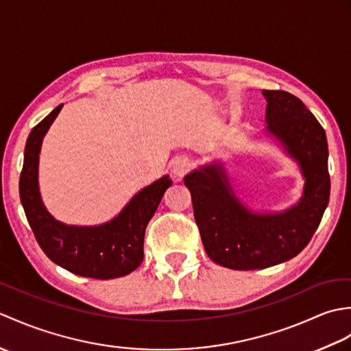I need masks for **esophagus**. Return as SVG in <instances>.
<instances>
[{"label": "esophagus", "mask_w": 351, "mask_h": 351, "mask_svg": "<svg viewBox=\"0 0 351 351\" xmlns=\"http://www.w3.org/2000/svg\"><path fill=\"white\" fill-rule=\"evenodd\" d=\"M191 169V162L187 158H178L173 162V167H171V173H173L175 178L181 180L185 175L189 173Z\"/></svg>", "instance_id": "obj_1"}]
</instances>
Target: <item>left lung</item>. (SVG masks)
<instances>
[{
    "instance_id": "obj_1",
    "label": "left lung",
    "mask_w": 351,
    "mask_h": 351,
    "mask_svg": "<svg viewBox=\"0 0 351 351\" xmlns=\"http://www.w3.org/2000/svg\"><path fill=\"white\" fill-rule=\"evenodd\" d=\"M267 130L299 161L306 178L299 205L283 214H252L238 202L219 164L184 178L206 255L232 270L285 263L306 247L330 196L327 138L306 106L285 90H264Z\"/></svg>"
}]
</instances>
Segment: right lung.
<instances>
[{
    "mask_svg": "<svg viewBox=\"0 0 351 351\" xmlns=\"http://www.w3.org/2000/svg\"><path fill=\"white\" fill-rule=\"evenodd\" d=\"M63 104L29 132L19 176V196L37 244L52 263L71 273L93 279H114L130 274L143 261L145 230L171 180L164 176L143 189L110 223L95 228L68 226L45 210L37 185V164L42 138L60 113Z\"/></svg>",
    "mask_w": 351,
    "mask_h": 351,
    "instance_id": "1",
    "label": "right lung"
}]
</instances>
